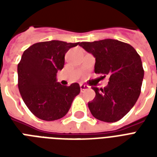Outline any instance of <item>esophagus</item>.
Segmentation results:
<instances>
[{"mask_svg":"<svg viewBox=\"0 0 157 157\" xmlns=\"http://www.w3.org/2000/svg\"><path fill=\"white\" fill-rule=\"evenodd\" d=\"M80 88H81V91H83L87 90V89H89V86H86V85H83V84H81V85H80Z\"/></svg>","mask_w":157,"mask_h":157,"instance_id":"esophagus-1","label":"esophagus"}]
</instances>
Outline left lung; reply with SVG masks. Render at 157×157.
<instances>
[{"label": "left lung", "instance_id": "1", "mask_svg": "<svg viewBox=\"0 0 157 157\" xmlns=\"http://www.w3.org/2000/svg\"><path fill=\"white\" fill-rule=\"evenodd\" d=\"M79 45L95 58L94 72L109 76L105 88L92 87L95 98L88 103L91 114L102 121H119L134 107L141 93L144 76L141 58L133 46L117 40L81 42Z\"/></svg>", "mask_w": 157, "mask_h": 157}]
</instances>
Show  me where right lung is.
I'll list each match as a JSON object with an SVG mask.
<instances>
[{
	"label": "right lung",
	"mask_w": 157,
	"mask_h": 157,
	"mask_svg": "<svg viewBox=\"0 0 157 157\" xmlns=\"http://www.w3.org/2000/svg\"><path fill=\"white\" fill-rule=\"evenodd\" d=\"M61 40L36 43L23 52L18 64V86L23 102L31 112L43 121L63 117L81 89L57 82L56 75L63 67L65 54L78 45Z\"/></svg>",
	"instance_id": "add662e5"
}]
</instances>
